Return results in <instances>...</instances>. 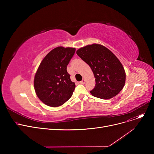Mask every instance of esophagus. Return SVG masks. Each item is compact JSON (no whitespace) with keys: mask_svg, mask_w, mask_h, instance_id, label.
<instances>
[{"mask_svg":"<svg viewBox=\"0 0 154 154\" xmlns=\"http://www.w3.org/2000/svg\"><path fill=\"white\" fill-rule=\"evenodd\" d=\"M79 83L81 84H85V80H84V79H82V81H80Z\"/></svg>","mask_w":154,"mask_h":154,"instance_id":"1","label":"esophagus"}]
</instances>
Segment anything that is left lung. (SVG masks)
<instances>
[{
    "label": "left lung",
    "mask_w": 154,
    "mask_h": 154,
    "mask_svg": "<svg viewBox=\"0 0 154 154\" xmlns=\"http://www.w3.org/2000/svg\"><path fill=\"white\" fill-rule=\"evenodd\" d=\"M77 54L89 66L95 78L91 94L102 99L117 95L125 85V72L117 57L107 48L94 44L79 48Z\"/></svg>",
    "instance_id": "left-lung-1"
}]
</instances>
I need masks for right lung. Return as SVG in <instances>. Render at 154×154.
Here are the masks:
<instances>
[{
	"label": "right lung",
	"instance_id": "add662e5",
	"mask_svg": "<svg viewBox=\"0 0 154 154\" xmlns=\"http://www.w3.org/2000/svg\"><path fill=\"white\" fill-rule=\"evenodd\" d=\"M75 52V48L56 47L40 63L34 77V88L47 106L59 107L72 97L75 85L71 81L67 66Z\"/></svg>",
	"mask_w": 154,
	"mask_h": 154
}]
</instances>
